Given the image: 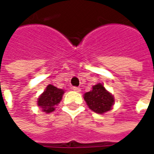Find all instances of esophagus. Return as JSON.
<instances>
[{"label": "esophagus", "mask_w": 154, "mask_h": 154, "mask_svg": "<svg viewBox=\"0 0 154 154\" xmlns=\"http://www.w3.org/2000/svg\"><path fill=\"white\" fill-rule=\"evenodd\" d=\"M72 90L75 91V92H80V88H79V87H77V86L72 87Z\"/></svg>", "instance_id": "34e87169"}]
</instances>
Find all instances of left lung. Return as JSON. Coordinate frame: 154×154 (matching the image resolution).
<instances>
[{
    "label": "left lung",
    "instance_id": "left-lung-1",
    "mask_svg": "<svg viewBox=\"0 0 154 154\" xmlns=\"http://www.w3.org/2000/svg\"><path fill=\"white\" fill-rule=\"evenodd\" d=\"M84 99L88 107L98 114H103L110 110L114 103L113 95L100 83L94 85L90 92L85 93Z\"/></svg>",
    "mask_w": 154,
    "mask_h": 154
}]
</instances>
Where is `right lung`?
I'll use <instances>...</instances> for the list:
<instances>
[{
  "label": "right lung",
  "mask_w": 154,
  "mask_h": 154,
  "mask_svg": "<svg viewBox=\"0 0 154 154\" xmlns=\"http://www.w3.org/2000/svg\"><path fill=\"white\" fill-rule=\"evenodd\" d=\"M63 94L64 90L57 88L52 85H49L45 91L38 98L37 104L39 107L42 108L44 112L51 113L54 111L55 106L61 101Z\"/></svg>",
  "instance_id": "1"
}]
</instances>
